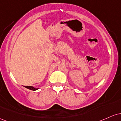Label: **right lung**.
Here are the masks:
<instances>
[{
    "label": "right lung",
    "instance_id": "1",
    "mask_svg": "<svg viewBox=\"0 0 121 121\" xmlns=\"http://www.w3.org/2000/svg\"><path fill=\"white\" fill-rule=\"evenodd\" d=\"M24 87L27 88V89H30L31 90H33V91H35V90H38L39 88H35L33 86H24Z\"/></svg>",
    "mask_w": 121,
    "mask_h": 121
}]
</instances>
